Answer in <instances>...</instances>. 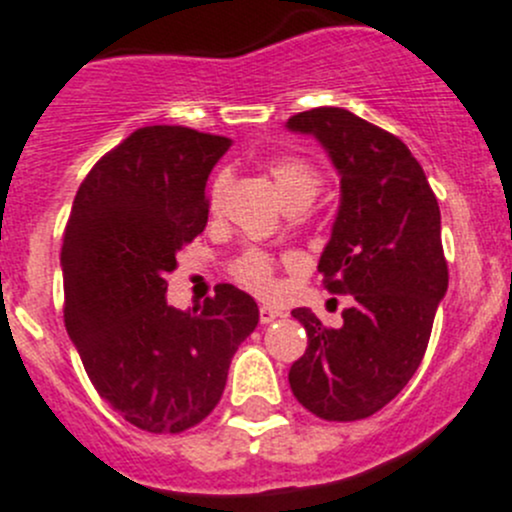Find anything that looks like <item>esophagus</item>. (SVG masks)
Masks as SVG:
<instances>
[{
  "label": "esophagus",
  "mask_w": 512,
  "mask_h": 512,
  "mask_svg": "<svg viewBox=\"0 0 512 512\" xmlns=\"http://www.w3.org/2000/svg\"><path fill=\"white\" fill-rule=\"evenodd\" d=\"M280 317H285V312H282V309L267 307V304H262V307H260V322L262 324H270V322H275V319H280Z\"/></svg>",
  "instance_id": "esophagus-1"
}]
</instances>
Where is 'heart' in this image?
<instances>
[{
	"mask_svg": "<svg viewBox=\"0 0 512 512\" xmlns=\"http://www.w3.org/2000/svg\"><path fill=\"white\" fill-rule=\"evenodd\" d=\"M270 175L275 180V188L285 205H312L314 198L322 190V173L304 158H280L270 165ZM225 188V175H218L213 183V205L218 203L220 193ZM232 277L242 287L255 294H270L275 289V260L265 250H250L235 257L230 265Z\"/></svg>",
	"mask_w": 512,
	"mask_h": 512,
	"instance_id": "obj_1",
	"label": "heart"
}]
</instances>
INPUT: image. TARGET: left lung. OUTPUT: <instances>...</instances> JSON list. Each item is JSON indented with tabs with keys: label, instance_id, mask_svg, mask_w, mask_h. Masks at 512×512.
I'll return each mask as SVG.
<instances>
[{
	"label": "left lung",
	"instance_id": "left-lung-1",
	"mask_svg": "<svg viewBox=\"0 0 512 512\" xmlns=\"http://www.w3.org/2000/svg\"><path fill=\"white\" fill-rule=\"evenodd\" d=\"M287 128L317 138L342 178L319 272L329 292L352 294L339 329L324 327L312 309H292L309 342L289 369V386L314 416L359 421L384 409L426 354L448 289L441 210L394 133L334 106L297 113Z\"/></svg>",
	"mask_w": 512,
	"mask_h": 512
}]
</instances>
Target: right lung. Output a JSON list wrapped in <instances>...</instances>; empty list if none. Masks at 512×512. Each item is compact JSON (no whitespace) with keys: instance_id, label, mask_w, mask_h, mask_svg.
I'll list each match as a JSON object with an SVG mask.
<instances>
[{"instance_id":"1","label":"right lung","mask_w":512,"mask_h":512,"mask_svg":"<svg viewBox=\"0 0 512 512\" xmlns=\"http://www.w3.org/2000/svg\"><path fill=\"white\" fill-rule=\"evenodd\" d=\"M230 138L146 126L108 151L74 198L61 247L64 322L91 384L148 433H183L218 406L260 309L232 285L170 307L175 255L208 225V185Z\"/></svg>"}]
</instances>
